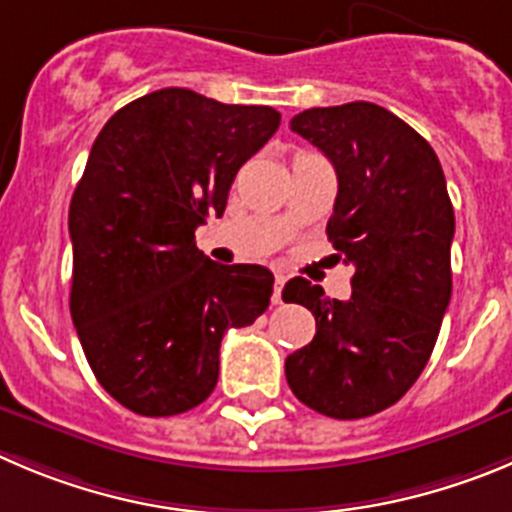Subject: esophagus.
<instances>
[{
  "label": "esophagus",
  "instance_id": "esophagus-1",
  "mask_svg": "<svg viewBox=\"0 0 512 512\" xmlns=\"http://www.w3.org/2000/svg\"><path fill=\"white\" fill-rule=\"evenodd\" d=\"M283 285H285V275L283 272H275V290H272V303L275 305L283 303Z\"/></svg>",
  "mask_w": 512,
  "mask_h": 512
}]
</instances>
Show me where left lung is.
<instances>
[{
	"label": "left lung",
	"mask_w": 512,
	"mask_h": 512,
	"mask_svg": "<svg viewBox=\"0 0 512 512\" xmlns=\"http://www.w3.org/2000/svg\"><path fill=\"white\" fill-rule=\"evenodd\" d=\"M338 176L328 240L353 265L351 298L293 278L285 303L315 315V336L285 358L305 407L361 419L412 389L437 343L452 295L455 237L447 181L434 148L376 103L310 108L290 121Z\"/></svg>",
	"instance_id": "1"
}]
</instances>
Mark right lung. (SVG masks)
Returning <instances> with one entry per match:
<instances>
[{
  "instance_id": "1",
  "label": "right lung",
  "mask_w": 512,
  "mask_h": 512,
  "mask_svg": "<svg viewBox=\"0 0 512 512\" xmlns=\"http://www.w3.org/2000/svg\"><path fill=\"white\" fill-rule=\"evenodd\" d=\"M280 126L270 105L164 88L123 105L90 148L70 202V315L95 379L141 417L199 407L229 328L270 305L272 272L219 265L194 242L234 176Z\"/></svg>"
}]
</instances>
